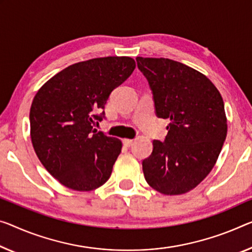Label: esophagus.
<instances>
[{
  "instance_id": "34e87169",
  "label": "esophagus",
  "mask_w": 252,
  "mask_h": 252,
  "mask_svg": "<svg viewBox=\"0 0 252 252\" xmlns=\"http://www.w3.org/2000/svg\"><path fill=\"white\" fill-rule=\"evenodd\" d=\"M133 139H129V138H124L123 139V143H124V145L125 146H130L131 144H133Z\"/></svg>"
}]
</instances>
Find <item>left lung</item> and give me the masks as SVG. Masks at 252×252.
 <instances>
[{"instance_id":"obj_1","label":"left lung","mask_w":252,"mask_h":252,"mask_svg":"<svg viewBox=\"0 0 252 252\" xmlns=\"http://www.w3.org/2000/svg\"><path fill=\"white\" fill-rule=\"evenodd\" d=\"M136 61L153 92L157 116L170 121L164 142L154 141L152 154L143 161L145 180L163 195H183L218 161L227 133L222 95L207 76L179 62Z\"/></svg>"}]
</instances>
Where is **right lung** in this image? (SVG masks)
<instances>
[{
  "instance_id": "obj_1",
  "label": "right lung",
  "mask_w": 252,
  "mask_h": 252,
  "mask_svg": "<svg viewBox=\"0 0 252 252\" xmlns=\"http://www.w3.org/2000/svg\"><path fill=\"white\" fill-rule=\"evenodd\" d=\"M135 61L108 56L79 62L49 79L30 108V136L41 164L69 189L90 191L109 179L121 139L94 129L111 91L128 79Z\"/></svg>"
}]
</instances>
